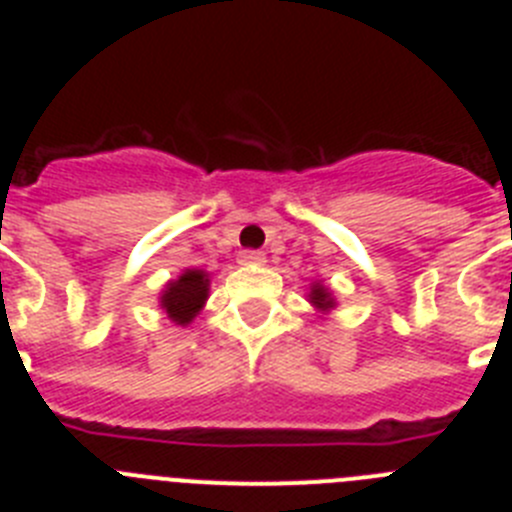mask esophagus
<instances>
[{
	"instance_id": "esophagus-1",
	"label": "esophagus",
	"mask_w": 512,
	"mask_h": 512,
	"mask_svg": "<svg viewBox=\"0 0 512 512\" xmlns=\"http://www.w3.org/2000/svg\"><path fill=\"white\" fill-rule=\"evenodd\" d=\"M266 261V256L261 251H243L241 253V264L246 266H261Z\"/></svg>"
}]
</instances>
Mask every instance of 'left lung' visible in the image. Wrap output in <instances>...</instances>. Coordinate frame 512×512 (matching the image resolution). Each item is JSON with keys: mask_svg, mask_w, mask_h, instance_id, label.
<instances>
[{"mask_svg": "<svg viewBox=\"0 0 512 512\" xmlns=\"http://www.w3.org/2000/svg\"><path fill=\"white\" fill-rule=\"evenodd\" d=\"M307 302L315 307V312H318L320 318L330 315V310H336V307H338L336 297H333L330 287H325L323 282H312L310 284V289H307Z\"/></svg>", "mask_w": 512, "mask_h": 512, "instance_id": "8db88e82", "label": "left lung"}]
</instances>
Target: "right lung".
Segmentation results:
<instances>
[{
	"instance_id": "right-lung-1",
	"label": "right lung",
	"mask_w": 512,
	"mask_h": 512,
	"mask_svg": "<svg viewBox=\"0 0 512 512\" xmlns=\"http://www.w3.org/2000/svg\"><path fill=\"white\" fill-rule=\"evenodd\" d=\"M210 297V274L205 269H184L176 279H169L158 295V307L179 328H187L205 307Z\"/></svg>"
}]
</instances>
